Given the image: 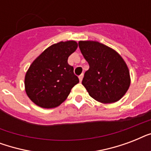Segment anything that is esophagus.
Listing matches in <instances>:
<instances>
[{
  "instance_id": "esophagus-1",
  "label": "esophagus",
  "mask_w": 151,
  "mask_h": 151,
  "mask_svg": "<svg viewBox=\"0 0 151 151\" xmlns=\"http://www.w3.org/2000/svg\"><path fill=\"white\" fill-rule=\"evenodd\" d=\"M83 77H84V74L83 73H81L78 78H79V81H80V82H81L82 81V79H83Z\"/></svg>"
}]
</instances>
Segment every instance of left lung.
<instances>
[{
    "label": "left lung",
    "mask_w": 151,
    "mask_h": 151,
    "mask_svg": "<svg viewBox=\"0 0 151 151\" xmlns=\"http://www.w3.org/2000/svg\"><path fill=\"white\" fill-rule=\"evenodd\" d=\"M89 69L82 85L91 97L103 103L121 99L130 86V74L122 57L116 51L98 41L78 42Z\"/></svg>",
    "instance_id": "left-lung-1"
}]
</instances>
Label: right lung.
I'll return each instance as SVG.
<instances>
[{"label":"right lung","mask_w":151,"mask_h":151,"mask_svg":"<svg viewBox=\"0 0 151 151\" xmlns=\"http://www.w3.org/2000/svg\"><path fill=\"white\" fill-rule=\"evenodd\" d=\"M78 48L74 41H60L46 48L28 69L25 89L30 100L43 108H54L66 100L79 82L68 57Z\"/></svg>","instance_id":"add662e5"}]
</instances>
